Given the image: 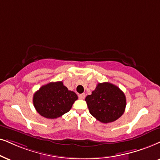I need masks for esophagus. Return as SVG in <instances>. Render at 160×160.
Listing matches in <instances>:
<instances>
[{
  "instance_id": "34e87169",
  "label": "esophagus",
  "mask_w": 160,
  "mask_h": 160,
  "mask_svg": "<svg viewBox=\"0 0 160 160\" xmlns=\"http://www.w3.org/2000/svg\"><path fill=\"white\" fill-rule=\"evenodd\" d=\"M85 97H86V94H80V95H79V98L81 99V100H83V99L85 98Z\"/></svg>"
}]
</instances>
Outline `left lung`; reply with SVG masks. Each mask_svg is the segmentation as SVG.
Returning <instances> with one entry per match:
<instances>
[{
  "instance_id": "1",
  "label": "left lung",
  "mask_w": 160,
  "mask_h": 160,
  "mask_svg": "<svg viewBox=\"0 0 160 160\" xmlns=\"http://www.w3.org/2000/svg\"><path fill=\"white\" fill-rule=\"evenodd\" d=\"M86 101L90 114L103 123L112 122L123 114L126 106L125 94L110 82L98 83Z\"/></svg>"
}]
</instances>
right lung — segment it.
Segmentation results:
<instances>
[{
	"label": "right lung",
	"instance_id": "1",
	"mask_svg": "<svg viewBox=\"0 0 160 160\" xmlns=\"http://www.w3.org/2000/svg\"><path fill=\"white\" fill-rule=\"evenodd\" d=\"M78 95L69 91L62 81L41 86L33 96L36 111L46 118L55 119L69 112Z\"/></svg>",
	"mask_w": 160,
	"mask_h": 160
}]
</instances>
